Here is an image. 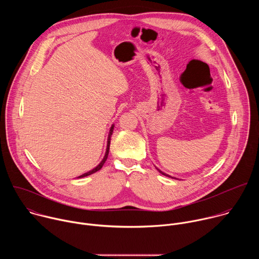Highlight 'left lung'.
Returning <instances> with one entry per match:
<instances>
[{
    "label": "left lung",
    "mask_w": 259,
    "mask_h": 259,
    "mask_svg": "<svg viewBox=\"0 0 259 259\" xmlns=\"http://www.w3.org/2000/svg\"><path fill=\"white\" fill-rule=\"evenodd\" d=\"M157 169H158V168H157ZM158 170H159V169H158ZM159 172H160V173H161V174H163V175H165V176H168V177H171V178H173V177H172V176H170V175H168V174H166V173H164V172H162V171H161V170H159Z\"/></svg>",
    "instance_id": "obj_1"
}]
</instances>
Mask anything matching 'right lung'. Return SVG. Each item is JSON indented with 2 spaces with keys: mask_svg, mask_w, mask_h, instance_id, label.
Segmentation results:
<instances>
[{
  "mask_svg": "<svg viewBox=\"0 0 259 259\" xmlns=\"http://www.w3.org/2000/svg\"><path fill=\"white\" fill-rule=\"evenodd\" d=\"M113 131H114V125H112V127H110V129H109V134H108V137H107V144H106V152H105V155H104V157H103V159H102V161L94 168V169H92L91 171H89V172H87V173H84V174H82V175H80L79 176V178H81V177H85V176H88V175H91V174H93V173H95V172H97L98 170H100L101 168H102V166H103V164L105 163V161H106V159H107V156H108V152H109V144H110V136L113 135Z\"/></svg>",
  "mask_w": 259,
  "mask_h": 259,
  "instance_id": "add662e5",
  "label": "right lung"
}]
</instances>
